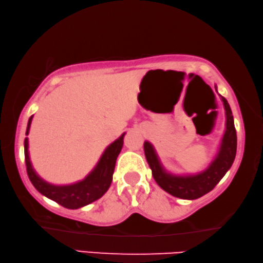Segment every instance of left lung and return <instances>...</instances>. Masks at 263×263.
<instances>
[{"label":"left lung","instance_id":"obj_1","mask_svg":"<svg viewBox=\"0 0 263 263\" xmlns=\"http://www.w3.org/2000/svg\"><path fill=\"white\" fill-rule=\"evenodd\" d=\"M217 91V85L214 86ZM220 96V94H219ZM226 115V128L219 145L218 153L205 170L197 174L177 175L167 171L163 166L154 145L149 141L144 142V154L153 171L154 179L163 190L171 196L182 199L193 200L203 197L220 182L227 171L231 169L236 155V132L233 114L229 102L220 96Z\"/></svg>","mask_w":263,"mask_h":263}]
</instances>
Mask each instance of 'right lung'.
I'll use <instances>...</instances> for the list:
<instances>
[{
    "instance_id": "add662e5",
    "label": "right lung",
    "mask_w": 263,
    "mask_h": 263,
    "mask_svg": "<svg viewBox=\"0 0 263 263\" xmlns=\"http://www.w3.org/2000/svg\"><path fill=\"white\" fill-rule=\"evenodd\" d=\"M32 118L33 115L30 116L25 135H29ZM124 135H126V133H123L118 140H115L113 143H110L105 149L97 165L83 180L67 185L51 184L43 179L34 171L31 161H30L29 140L28 137H25L24 156L29 179L31 180L32 185L38 192L66 209L77 210L91 204L105 195L110 186L111 180H113L116 158H118L123 147Z\"/></svg>"
}]
</instances>
